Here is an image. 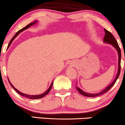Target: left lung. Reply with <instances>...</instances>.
I'll list each match as a JSON object with an SVG mask.
<instances>
[{
	"label": "left lung",
	"mask_w": 125,
	"mask_h": 125,
	"mask_svg": "<svg viewBox=\"0 0 125 125\" xmlns=\"http://www.w3.org/2000/svg\"><path fill=\"white\" fill-rule=\"evenodd\" d=\"M104 30H105V36H104V42H107V43L111 44H112L113 46H114V47H115L116 49L117 50V51H118V55H119L118 74H117L116 77L115 79L114 80V81H113L112 83H111V84H110L108 86V87H106V88L104 89V90H103L102 91H101L100 92H99V93H96V94L86 93V92L83 91V90H81V89L80 88L76 87V88H77L78 91L80 92L81 94H82L83 95H84V96H88V97H95V96H99V95H101L104 94L106 93V92H108V91H109V89H111L113 86H114V85L115 84L116 81V80H118L119 76V74H120V72H121V49H120L119 46L118 42H116V40L115 37H114V36H113L112 34H111V32H109V31L106 30V29H104Z\"/></svg>",
	"instance_id": "1"
}]
</instances>
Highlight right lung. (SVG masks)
Here are the masks:
<instances>
[{
  "label": "right lung",
  "instance_id": "right-lung-1",
  "mask_svg": "<svg viewBox=\"0 0 125 125\" xmlns=\"http://www.w3.org/2000/svg\"><path fill=\"white\" fill-rule=\"evenodd\" d=\"M36 23V21H35L34 22H33V23H30V24H28V25H27V26H26V27H24V28H23V29H21V30H19V31H17V33H16V34L14 35V36L13 37V38H12V39H11V40L10 41L9 43V45H8V47H9L10 46V45L11 44V42H13V40H14V39H15V37H16V36H17V35H18L20 33V32H21L22 31H23V30H26V29H28V28H29V27H30L31 26H32V25L34 24L35 23ZM8 81H9V83H10V85H11V86H12V88H13L14 89V90H15L17 92V93L19 94H20V95H21V96H24V97H26V98H29V99H40V98H43L44 96H45V95H46L48 93V92H49L50 91V90H51V88H52V85H53V81H52V83H51V85H50V87H49V88H48V89H47V90L46 91H45V92H44L43 94H40V95H27V94H25L21 93V92L17 90V89H16L15 88H14V86H13V85L11 84V83H10V82L9 81V80H8Z\"/></svg>",
  "mask_w": 125,
  "mask_h": 125
}]
</instances>
